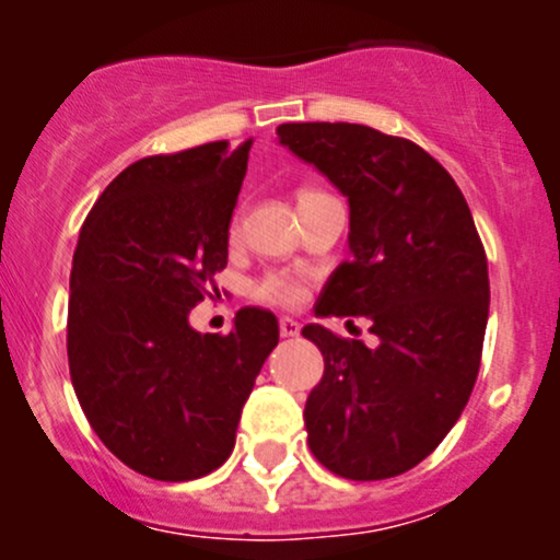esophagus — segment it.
Here are the masks:
<instances>
[{
  "instance_id": "esophagus-1",
  "label": "esophagus",
  "mask_w": 560,
  "mask_h": 560,
  "mask_svg": "<svg viewBox=\"0 0 560 560\" xmlns=\"http://www.w3.org/2000/svg\"><path fill=\"white\" fill-rule=\"evenodd\" d=\"M279 330H281V336H284V338H295L298 332H301V325H298V322L292 319V316H281V319H279Z\"/></svg>"
}]
</instances>
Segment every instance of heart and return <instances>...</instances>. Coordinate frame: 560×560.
I'll return each instance as SVG.
<instances>
[{"instance_id": "obj_1", "label": "heart", "mask_w": 560, "mask_h": 560, "mask_svg": "<svg viewBox=\"0 0 560 560\" xmlns=\"http://www.w3.org/2000/svg\"><path fill=\"white\" fill-rule=\"evenodd\" d=\"M233 233H238V219L233 222ZM254 298L262 303H276V306H295L306 292L303 276L298 270H270L254 284Z\"/></svg>"}]
</instances>
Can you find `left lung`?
<instances>
[{
  "mask_svg": "<svg viewBox=\"0 0 560 560\" xmlns=\"http://www.w3.org/2000/svg\"><path fill=\"white\" fill-rule=\"evenodd\" d=\"M276 135L349 200L352 257L316 316H365L380 338L365 347L303 327L325 358L303 411L308 447L338 477H398L442 444L477 382L490 306L482 241L453 175L411 140L347 121Z\"/></svg>",
  "mask_w": 560,
  "mask_h": 560,
  "instance_id": "8db88e82",
  "label": "left lung"
}]
</instances>
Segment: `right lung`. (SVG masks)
<instances>
[{
    "label": "right lung",
    "mask_w": 560,
    "mask_h": 560,
    "mask_svg": "<svg viewBox=\"0 0 560 560\" xmlns=\"http://www.w3.org/2000/svg\"><path fill=\"white\" fill-rule=\"evenodd\" d=\"M252 140L145 156L94 202L70 273L67 358L81 409L121 463L162 482L222 466L279 322L241 308L228 336L189 312L228 265Z\"/></svg>",
    "instance_id": "1"
}]
</instances>
